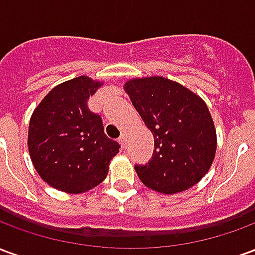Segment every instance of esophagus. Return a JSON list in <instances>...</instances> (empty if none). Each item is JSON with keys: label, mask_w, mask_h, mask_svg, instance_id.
<instances>
[{"label": "esophagus", "mask_w": 255, "mask_h": 255, "mask_svg": "<svg viewBox=\"0 0 255 255\" xmlns=\"http://www.w3.org/2000/svg\"><path fill=\"white\" fill-rule=\"evenodd\" d=\"M119 142H120V144H122L123 149H126V147H127V136H126V135H122V136L119 138Z\"/></svg>", "instance_id": "esophagus-1"}]
</instances>
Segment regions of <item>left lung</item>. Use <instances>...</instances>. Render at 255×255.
Wrapping results in <instances>:
<instances>
[{"instance_id": "1", "label": "left lung", "mask_w": 255, "mask_h": 255, "mask_svg": "<svg viewBox=\"0 0 255 255\" xmlns=\"http://www.w3.org/2000/svg\"><path fill=\"white\" fill-rule=\"evenodd\" d=\"M124 90L154 136L151 160L135 165L140 182L161 194L195 186L210 169L217 149L216 128L205 101L162 76L131 79Z\"/></svg>"}]
</instances>
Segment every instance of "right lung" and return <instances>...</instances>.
I'll return each instance as SVG.
<instances>
[{"label":"right lung","instance_id":"add662e5","mask_svg":"<svg viewBox=\"0 0 255 255\" xmlns=\"http://www.w3.org/2000/svg\"><path fill=\"white\" fill-rule=\"evenodd\" d=\"M102 83L78 76L41 101L28 127V151L36 172L58 191L82 194L105 180L120 144L104 132L87 101Z\"/></svg>","mask_w":255,"mask_h":255}]
</instances>
